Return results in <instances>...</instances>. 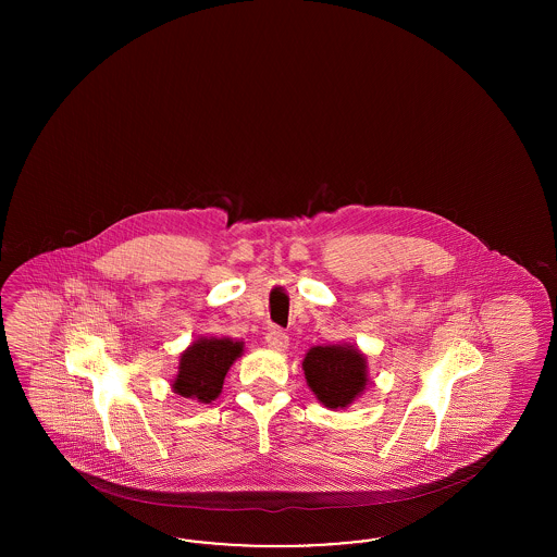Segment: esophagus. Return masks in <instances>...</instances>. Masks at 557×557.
<instances>
[{"label": "esophagus", "instance_id": "1", "mask_svg": "<svg viewBox=\"0 0 557 557\" xmlns=\"http://www.w3.org/2000/svg\"><path fill=\"white\" fill-rule=\"evenodd\" d=\"M267 346L273 350H284L288 346V334L282 327H269L265 334Z\"/></svg>", "mask_w": 557, "mask_h": 557}]
</instances>
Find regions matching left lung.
I'll use <instances>...</instances> for the list:
<instances>
[{
    "mask_svg": "<svg viewBox=\"0 0 557 557\" xmlns=\"http://www.w3.org/2000/svg\"><path fill=\"white\" fill-rule=\"evenodd\" d=\"M302 370L311 391L330 409L350 405L368 382L366 357L352 346H313Z\"/></svg>",
    "mask_w": 557,
    "mask_h": 557,
    "instance_id": "1",
    "label": "left lung"
}]
</instances>
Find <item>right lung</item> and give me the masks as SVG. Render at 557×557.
Listing matches in <instances>:
<instances>
[{"instance_id":"1","label":"right lung","mask_w":557,"mask_h":557,"mask_svg":"<svg viewBox=\"0 0 557 557\" xmlns=\"http://www.w3.org/2000/svg\"><path fill=\"white\" fill-rule=\"evenodd\" d=\"M242 352V343L230 338H200L180 359L173 391L182 397L211 403L223 388L225 373Z\"/></svg>"}]
</instances>
